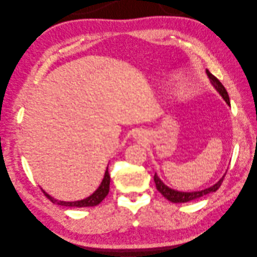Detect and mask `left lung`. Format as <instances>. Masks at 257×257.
<instances>
[{
    "instance_id": "1",
    "label": "left lung",
    "mask_w": 257,
    "mask_h": 257,
    "mask_svg": "<svg viewBox=\"0 0 257 257\" xmlns=\"http://www.w3.org/2000/svg\"><path fill=\"white\" fill-rule=\"evenodd\" d=\"M206 73L207 75H208L209 77V80L211 82V84L213 85V87L215 88V90L219 93V95H221L224 100L227 102L228 105H230V100H229V95H228V92L227 90L225 89L224 85L222 84V82L219 81L214 75H212L211 73L206 70ZM227 174V173H226ZM225 174V175H226ZM225 175L223 176L222 179H219V181L217 183H215V184L211 187H208L206 188L204 190H200V191H191V192H184V191H178V190H175V189H172L169 188L168 186H166L164 183L160 180V178L158 177L157 174H155L154 176V180H155V183H156V187H157V190L160 192L163 197L165 199H167L168 201H170L172 203H187L189 201H192V200H195V199H199L201 197H204V195L208 194V193H211V192H215L219 186H221L222 182L225 178Z\"/></svg>"
}]
</instances>
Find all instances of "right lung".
I'll return each instance as SVG.
<instances>
[{
    "instance_id": "obj_1",
    "label": "right lung",
    "mask_w": 257,
    "mask_h": 257,
    "mask_svg": "<svg viewBox=\"0 0 257 257\" xmlns=\"http://www.w3.org/2000/svg\"><path fill=\"white\" fill-rule=\"evenodd\" d=\"M109 181H111V178H109V174H108V167H106L103 180L101 182L100 186L97 188V190L93 194H91L90 197H88L87 199H83V200H80V201H75V202L58 201V200L52 198L51 195H49L43 189H42V191L53 204L62 205V206H66V207H79V208H80V207H94V206L98 205L99 203H101L102 200L107 195L108 190H109Z\"/></svg>"
}]
</instances>
